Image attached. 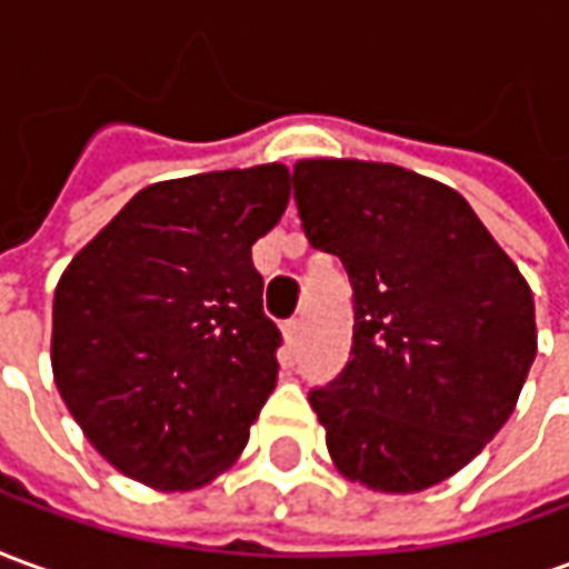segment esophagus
I'll return each mask as SVG.
<instances>
[{"label": "esophagus", "instance_id": "1", "mask_svg": "<svg viewBox=\"0 0 569 569\" xmlns=\"http://www.w3.org/2000/svg\"><path fill=\"white\" fill-rule=\"evenodd\" d=\"M301 335H305V322H301V317H292V320L283 322L286 345L298 347V345H301Z\"/></svg>", "mask_w": 569, "mask_h": 569}]
</instances>
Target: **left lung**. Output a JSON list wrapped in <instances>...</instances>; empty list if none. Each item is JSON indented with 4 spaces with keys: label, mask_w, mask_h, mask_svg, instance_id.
<instances>
[{
    "label": "left lung",
    "mask_w": 569,
    "mask_h": 569,
    "mask_svg": "<svg viewBox=\"0 0 569 569\" xmlns=\"http://www.w3.org/2000/svg\"><path fill=\"white\" fill-rule=\"evenodd\" d=\"M310 247L353 286L345 371L310 390L335 469L383 493L460 472L515 411L537 357L530 286L453 188L396 163L292 170Z\"/></svg>",
    "instance_id": "obj_1"
}]
</instances>
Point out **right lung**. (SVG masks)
<instances>
[{
    "label": "right lung",
    "instance_id": "obj_1",
    "mask_svg": "<svg viewBox=\"0 0 569 569\" xmlns=\"http://www.w3.org/2000/svg\"><path fill=\"white\" fill-rule=\"evenodd\" d=\"M289 170L142 188L54 292L51 366L69 415L118 472L191 490L234 463L277 383L252 243L280 222Z\"/></svg>",
    "mask_w": 569,
    "mask_h": 569
}]
</instances>
